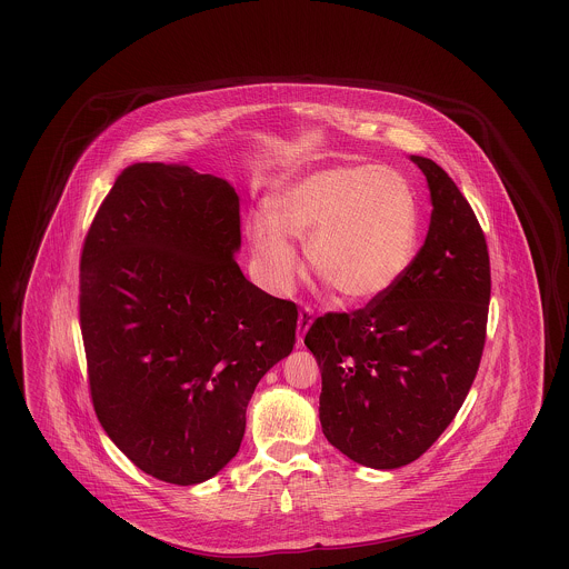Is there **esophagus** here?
Instances as JSON below:
<instances>
[{"mask_svg":"<svg viewBox=\"0 0 569 569\" xmlns=\"http://www.w3.org/2000/svg\"><path fill=\"white\" fill-rule=\"evenodd\" d=\"M313 311L309 309V307H305L302 311H300V316H298V325H297V339L298 343H302V339H305V335H307V330H309V326L313 322Z\"/></svg>","mask_w":569,"mask_h":569,"instance_id":"1","label":"esophagus"}]
</instances>
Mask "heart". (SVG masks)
I'll use <instances>...</instances> for the list:
<instances>
[{
    "label": "heart",
    "mask_w": 569,
    "mask_h": 569,
    "mask_svg": "<svg viewBox=\"0 0 569 569\" xmlns=\"http://www.w3.org/2000/svg\"><path fill=\"white\" fill-rule=\"evenodd\" d=\"M418 204L406 179L378 166H332L290 179L247 219L251 251L274 290L300 271L290 236L326 286L350 302L386 297L418 247Z\"/></svg>",
    "instance_id": "obj_1"
}]
</instances>
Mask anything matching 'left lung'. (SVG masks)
Wrapping results in <instances>:
<instances>
[{
    "instance_id": "8db88e82",
    "label": "left lung",
    "mask_w": 569,
    "mask_h": 569,
    "mask_svg": "<svg viewBox=\"0 0 569 569\" xmlns=\"http://www.w3.org/2000/svg\"><path fill=\"white\" fill-rule=\"evenodd\" d=\"M431 191V223L406 277L352 313H326L305 335L322 371L326 439L353 462L397 469L455 420L487 341V239L448 172L411 156Z\"/></svg>"
}]
</instances>
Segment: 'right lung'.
I'll use <instances>...</instances> for the list:
<instances>
[{
  "instance_id": "right-lung-1",
  "label": "right lung",
  "mask_w": 569,
  "mask_h": 569,
  "mask_svg": "<svg viewBox=\"0 0 569 569\" xmlns=\"http://www.w3.org/2000/svg\"><path fill=\"white\" fill-rule=\"evenodd\" d=\"M239 196L190 166H128L81 256L89 390L112 443L179 487L237 457L247 403L297 343V305L244 279Z\"/></svg>"
}]
</instances>
